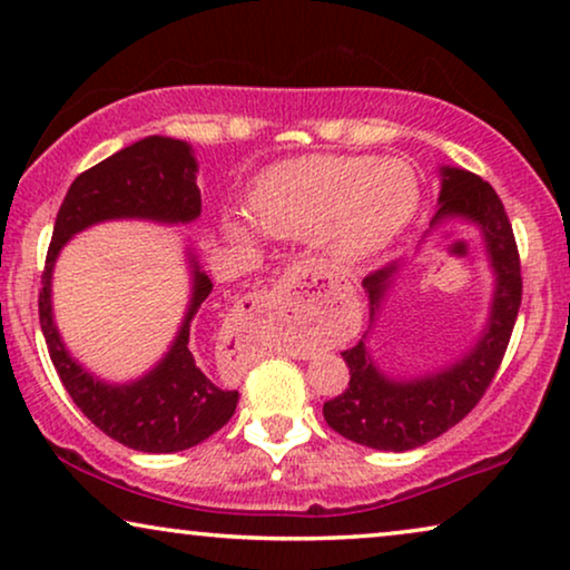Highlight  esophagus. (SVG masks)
Wrapping results in <instances>:
<instances>
[{"mask_svg": "<svg viewBox=\"0 0 570 570\" xmlns=\"http://www.w3.org/2000/svg\"><path fill=\"white\" fill-rule=\"evenodd\" d=\"M254 308L269 316H287V314H298V301H295L291 285H279L275 291L256 295Z\"/></svg>", "mask_w": 570, "mask_h": 570, "instance_id": "esophagus-1", "label": "esophagus"}]
</instances>
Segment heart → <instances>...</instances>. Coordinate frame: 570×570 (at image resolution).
<instances>
[{
  "label": "heart",
  "instance_id": "obj_1",
  "mask_svg": "<svg viewBox=\"0 0 570 570\" xmlns=\"http://www.w3.org/2000/svg\"><path fill=\"white\" fill-rule=\"evenodd\" d=\"M420 205L417 176L402 160L355 155H303L256 176L248 213L272 238L322 236L334 259L365 262L407 228ZM233 238L248 240L252 225L225 217Z\"/></svg>",
  "mask_w": 570,
  "mask_h": 570
}]
</instances>
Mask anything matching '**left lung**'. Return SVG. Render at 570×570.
Masks as SVG:
<instances>
[{"label": "left lung", "mask_w": 570, "mask_h": 570, "mask_svg": "<svg viewBox=\"0 0 570 570\" xmlns=\"http://www.w3.org/2000/svg\"><path fill=\"white\" fill-rule=\"evenodd\" d=\"M439 213L431 228L446 220L478 225L485 240L488 262L495 275L488 324L478 342L446 368L415 379H389L373 361L365 337L342 353L350 368V384L334 400L324 402V420L332 431L361 446L379 451H410L439 439L472 412L493 381L509 347L521 306V264L509 215L493 186L464 168H439ZM396 264L376 269L363 279L371 301V318L394 283Z\"/></svg>", "instance_id": "obj_1"}]
</instances>
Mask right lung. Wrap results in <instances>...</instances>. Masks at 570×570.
I'll return each instance as SVG.
<instances>
[{
  "instance_id": "1",
  "label": "right lung",
  "mask_w": 570,
  "mask_h": 570,
  "mask_svg": "<svg viewBox=\"0 0 570 570\" xmlns=\"http://www.w3.org/2000/svg\"><path fill=\"white\" fill-rule=\"evenodd\" d=\"M202 213L197 160L191 145L174 137H145L80 174L61 202L38 293V316L53 368L77 407L114 441L147 454H174L220 431L236 412L238 392L207 376L189 350L191 318L213 293L189 248L191 301L168 353L158 365L127 384H108L69 355L53 324L51 279L59 252L75 233L106 220L194 223Z\"/></svg>"
}]
</instances>
